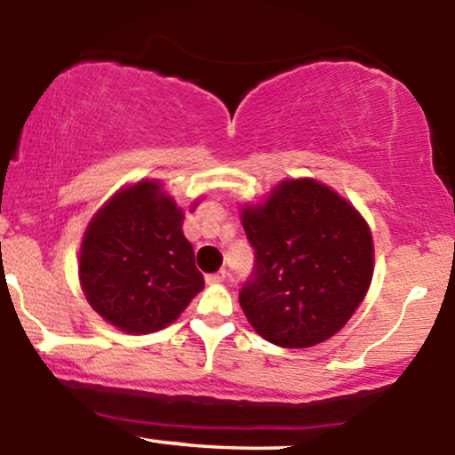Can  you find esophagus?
I'll use <instances>...</instances> for the list:
<instances>
[{
  "mask_svg": "<svg viewBox=\"0 0 455 455\" xmlns=\"http://www.w3.org/2000/svg\"><path fill=\"white\" fill-rule=\"evenodd\" d=\"M205 280H207V284H220V282L227 280V269H220V271H216V274L205 275Z\"/></svg>",
  "mask_w": 455,
  "mask_h": 455,
  "instance_id": "34e87169",
  "label": "esophagus"
}]
</instances>
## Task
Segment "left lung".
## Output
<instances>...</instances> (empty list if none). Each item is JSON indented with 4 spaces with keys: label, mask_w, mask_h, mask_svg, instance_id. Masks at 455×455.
I'll return each mask as SVG.
<instances>
[{
    "label": "left lung",
    "mask_w": 455,
    "mask_h": 455,
    "mask_svg": "<svg viewBox=\"0 0 455 455\" xmlns=\"http://www.w3.org/2000/svg\"><path fill=\"white\" fill-rule=\"evenodd\" d=\"M242 224L254 269L239 306L254 331L284 348L340 331L372 280V233L362 213L316 180H289L243 207Z\"/></svg>",
    "instance_id": "1"
}]
</instances>
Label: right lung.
Listing matches in <instances>:
<instances>
[{"mask_svg":"<svg viewBox=\"0 0 455 455\" xmlns=\"http://www.w3.org/2000/svg\"><path fill=\"white\" fill-rule=\"evenodd\" d=\"M181 224L184 210L156 180L124 188L92 218L78 278L104 321L126 333L158 331L205 286Z\"/></svg>","mask_w":455,"mask_h":455,"instance_id":"obj_1","label":"right lung"}]
</instances>
